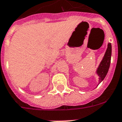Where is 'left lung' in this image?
I'll return each mask as SVG.
<instances>
[{
	"mask_svg": "<svg viewBox=\"0 0 122 122\" xmlns=\"http://www.w3.org/2000/svg\"><path fill=\"white\" fill-rule=\"evenodd\" d=\"M111 52H112V46L111 44H108V47L106 50V52L105 54V56L103 58L102 61L101 62L98 70H97V74L99 76V81L100 83L102 81L104 78L106 76L109 68L110 67L111 64Z\"/></svg>",
	"mask_w": 122,
	"mask_h": 122,
	"instance_id": "8db88e82",
	"label": "left lung"
}]
</instances>
